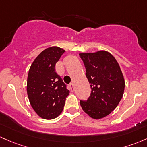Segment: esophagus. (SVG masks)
Segmentation results:
<instances>
[{
  "mask_svg": "<svg viewBox=\"0 0 147 147\" xmlns=\"http://www.w3.org/2000/svg\"><path fill=\"white\" fill-rule=\"evenodd\" d=\"M69 87H70L71 90L73 92V91H74V84H73V83H70V84H69Z\"/></svg>",
  "mask_w": 147,
  "mask_h": 147,
  "instance_id": "1",
  "label": "esophagus"
}]
</instances>
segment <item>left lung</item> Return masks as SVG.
Returning <instances> with one entry per match:
<instances>
[{
	"label": "left lung",
	"mask_w": 147,
	"mask_h": 147,
	"mask_svg": "<svg viewBox=\"0 0 147 147\" xmlns=\"http://www.w3.org/2000/svg\"><path fill=\"white\" fill-rule=\"evenodd\" d=\"M90 83V96L80 100L83 111L91 118L100 119L111 113L123 98L125 80L118 62L109 52L80 53Z\"/></svg>",
	"instance_id": "1"
}]
</instances>
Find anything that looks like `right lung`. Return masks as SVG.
Segmentation results:
<instances>
[{"instance_id":"right-lung-1","label":"right lung","mask_w":147,"mask_h":147,"mask_svg":"<svg viewBox=\"0 0 147 147\" xmlns=\"http://www.w3.org/2000/svg\"><path fill=\"white\" fill-rule=\"evenodd\" d=\"M65 51L57 46L43 51L29 68L27 91L30 104L41 118L51 120L63 110L69 91L55 70V65Z\"/></svg>"}]
</instances>
